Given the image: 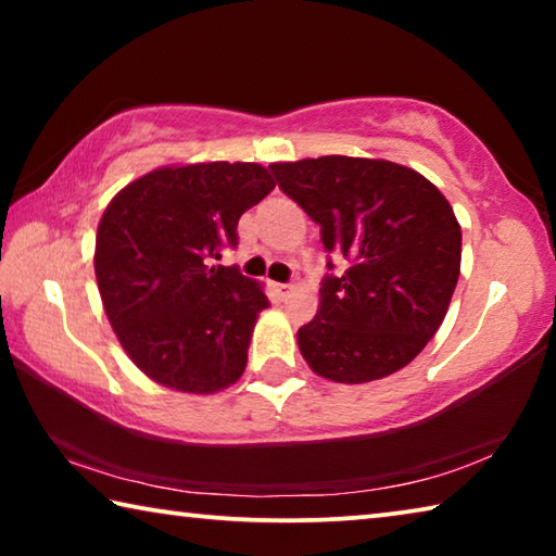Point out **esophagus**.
<instances>
[{
    "label": "esophagus",
    "instance_id": "34e87169",
    "mask_svg": "<svg viewBox=\"0 0 556 556\" xmlns=\"http://www.w3.org/2000/svg\"><path fill=\"white\" fill-rule=\"evenodd\" d=\"M275 291H277V296L285 301L291 291H294V285H275Z\"/></svg>",
    "mask_w": 556,
    "mask_h": 556
}]
</instances>
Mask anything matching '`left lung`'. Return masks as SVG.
<instances>
[{"instance_id": "1", "label": "left lung", "mask_w": 556, "mask_h": 556, "mask_svg": "<svg viewBox=\"0 0 556 556\" xmlns=\"http://www.w3.org/2000/svg\"><path fill=\"white\" fill-rule=\"evenodd\" d=\"M269 168L318 223L324 248L348 260L341 277L324 279L318 314L296 333L308 368L343 384L402 370L439 331L460 275L451 203L388 159L331 154Z\"/></svg>"}]
</instances>
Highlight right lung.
<instances>
[{
	"label": "right lung",
	"mask_w": 556,
	"mask_h": 556,
	"mask_svg": "<svg viewBox=\"0 0 556 556\" xmlns=\"http://www.w3.org/2000/svg\"><path fill=\"white\" fill-rule=\"evenodd\" d=\"M275 188L252 162L159 166L129 181L102 213L96 279L108 321L149 380L186 394L238 382L265 285L208 267L238 244L240 215Z\"/></svg>",
	"instance_id": "right-lung-1"
}]
</instances>
